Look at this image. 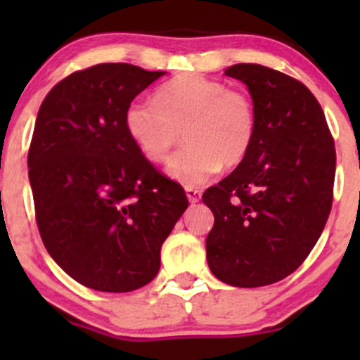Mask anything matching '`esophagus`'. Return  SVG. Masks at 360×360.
<instances>
[{
	"label": "esophagus",
	"mask_w": 360,
	"mask_h": 360,
	"mask_svg": "<svg viewBox=\"0 0 360 360\" xmlns=\"http://www.w3.org/2000/svg\"><path fill=\"white\" fill-rule=\"evenodd\" d=\"M186 194H188V200L191 203H198L201 200V191L198 188H191V186H186Z\"/></svg>",
	"instance_id": "esophagus-1"
}]
</instances>
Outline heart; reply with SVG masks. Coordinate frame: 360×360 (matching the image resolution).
<instances>
[{
    "mask_svg": "<svg viewBox=\"0 0 360 360\" xmlns=\"http://www.w3.org/2000/svg\"><path fill=\"white\" fill-rule=\"evenodd\" d=\"M123 120L128 137L152 162H164L184 131L189 146L169 160L167 171L191 188L206 183L221 166H240L257 130L249 93L200 74L177 76L160 86L155 103L131 101Z\"/></svg>",
    "mask_w": 360,
    "mask_h": 360,
    "instance_id": "obj_1",
    "label": "heart"
}]
</instances>
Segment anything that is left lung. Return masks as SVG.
I'll list each match as a JSON object with an SVG mask.
<instances>
[{"label":"left lung","mask_w":360,"mask_h":360,"mask_svg":"<svg viewBox=\"0 0 360 360\" xmlns=\"http://www.w3.org/2000/svg\"><path fill=\"white\" fill-rule=\"evenodd\" d=\"M225 76L249 88L257 130L247 159L203 193L214 214L206 259L230 286H267L298 269L323 232L335 143L301 81L260 64H235Z\"/></svg>","instance_id":"obj_1"}]
</instances>
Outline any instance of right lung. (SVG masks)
Here are the masks:
<instances>
[{
    "mask_svg": "<svg viewBox=\"0 0 360 360\" xmlns=\"http://www.w3.org/2000/svg\"><path fill=\"white\" fill-rule=\"evenodd\" d=\"M162 74L125 62L91 65L57 82L37 115L28 179L40 237L62 269L96 291L150 283L189 205L183 186L131 142L123 120Z\"/></svg>",
    "mask_w": 360,
    "mask_h": 360,
    "instance_id": "right-lung-1",
    "label": "right lung"
}]
</instances>
